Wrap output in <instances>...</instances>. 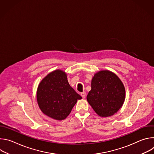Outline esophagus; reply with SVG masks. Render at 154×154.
<instances>
[{
  "mask_svg": "<svg viewBox=\"0 0 154 154\" xmlns=\"http://www.w3.org/2000/svg\"><path fill=\"white\" fill-rule=\"evenodd\" d=\"M80 95H81V96L83 97V98H85V96H86V92H82V93H80Z\"/></svg>",
  "mask_w": 154,
  "mask_h": 154,
  "instance_id": "obj_1",
  "label": "esophagus"
}]
</instances>
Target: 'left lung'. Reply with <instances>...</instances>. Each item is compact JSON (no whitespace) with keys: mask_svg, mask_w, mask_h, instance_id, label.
Wrapping results in <instances>:
<instances>
[{"mask_svg":"<svg viewBox=\"0 0 154 154\" xmlns=\"http://www.w3.org/2000/svg\"><path fill=\"white\" fill-rule=\"evenodd\" d=\"M125 96V88L119 77L109 71H102L93 77L86 99L98 115L108 117L119 110Z\"/></svg>","mask_w":154,"mask_h":154,"instance_id":"1","label":"left lung"}]
</instances>
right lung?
Here are the masks:
<instances>
[{
    "instance_id": "add662e5",
    "label": "right lung",
    "mask_w": 154,
    "mask_h": 154,
    "mask_svg": "<svg viewBox=\"0 0 154 154\" xmlns=\"http://www.w3.org/2000/svg\"><path fill=\"white\" fill-rule=\"evenodd\" d=\"M36 98L44 114L60 121L66 118L77 100L82 97L69 85L66 73L56 70L40 82Z\"/></svg>"
}]
</instances>
